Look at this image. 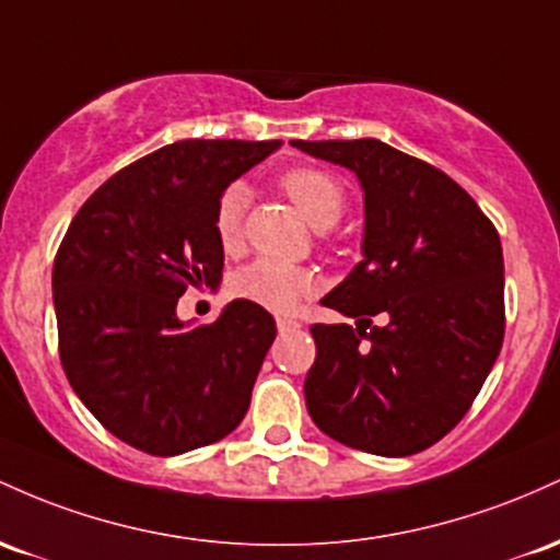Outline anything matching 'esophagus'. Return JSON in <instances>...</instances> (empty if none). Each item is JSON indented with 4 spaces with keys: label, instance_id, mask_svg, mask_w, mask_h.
I'll return each mask as SVG.
<instances>
[{
    "label": "esophagus",
    "instance_id": "1",
    "mask_svg": "<svg viewBox=\"0 0 560 560\" xmlns=\"http://www.w3.org/2000/svg\"><path fill=\"white\" fill-rule=\"evenodd\" d=\"M301 323L299 319H291V317H280L278 319V330L280 332H291V330H299Z\"/></svg>",
    "mask_w": 560,
    "mask_h": 560
}]
</instances>
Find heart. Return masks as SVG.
Returning <instances> with one entry per match:
<instances>
[{
	"mask_svg": "<svg viewBox=\"0 0 560 560\" xmlns=\"http://www.w3.org/2000/svg\"><path fill=\"white\" fill-rule=\"evenodd\" d=\"M280 190L296 206V211L314 230H328L347 209V192L336 174L319 166H296L280 177ZM248 192L243 185H230L213 206V237L224 254H237L243 246V211ZM232 293L269 312H293L301 299L317 291V278L312 269L280 264L272 259H256L237 269L232 278Z\"/></svg>",
	"mask_w": 560,
	"mask_h": 560,
	"instance_id": "heart-1",
	"label": "heart"
}]
</instances>
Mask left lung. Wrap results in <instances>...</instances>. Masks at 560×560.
<instances>
[{
    "mask_svg": "<svg viewBox=\"0 0 560 560\" xmlns=\"http://www.w3.org/2000/svg\"><path fill=\"white\" fill-rule=\"evenodd\" d=\"M364 190V259L323 299L357 325H312L306 410L319 431L383 457L460 423L505 336L500 235L442 168L381 140H293ZM381 316L383 326H373Z\"/></svg>",
    "mask_w": 560,
    "mask_h": 560,
    "instance_id": "1",
    "label": "left lung"
}]
</instances>
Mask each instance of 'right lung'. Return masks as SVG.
Wrapping results in <instances>:
<instances>
[{"label":"right lung","mask_w":560,"mask_h":560,"mask_svg":"<svg viewBox=\"0 0 560 560\" xmlns=\"http://www.w3.org/2000/svg\"><path fill=\"white\" fill-rule=\"evenodd\" d=\"M280 140H182L129 163L86 198L52 267L66 378L100 423L155 457L241 425L275 317L237 299L219 319H177L190 285L222 280L213 206Z\"/></svg>","instance_id":"add662e5"}]
</instances>
